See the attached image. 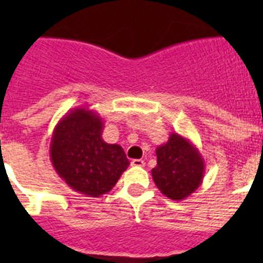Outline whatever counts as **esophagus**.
Returning <instances> with one entry per match:
<instances>
[{
    "label": "esophagus",
    "mask_w": 263,
    "mask_h": 263,
    "mask_svg": "<svg viewBox=\"0 0 263 263\" xmlns=\"http://www.w3.org/2000/svg\"><path fill=\"white\" fill-rule=\"evenodd\" d=\"M130 164L133 167H143L145 166V162L142 159H133L130 162Z\"/></svg>",
    "instance_id": "obj_1"
}]
</instances>
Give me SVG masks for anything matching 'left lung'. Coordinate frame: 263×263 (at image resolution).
Masks as SVG:
<instances>
[{
	"instance_id": "obj_1",
	"label": "left lung",
	"mask_w": 263,
	"mask_h": 263,
	"mask_svg": "<svg viewBox=\"0 0 263 263\" xmlns=\"http://www.w3.org/2000/svg\"><path fill=\"white\" fill-rule=\"evenodd\" d=\"M205 163L196 146L185 137L171 133L166 143L157 147V166L153 180L171 200H183L203 183Z\"/></svg>"
}]
</instances>
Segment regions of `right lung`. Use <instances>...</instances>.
I'll return each mask as SVG.
<instances>
[{
    "label": "right lung",
    "instance_id": "add662e5",
    "mask_svg": "<svg viewBox=\"0 0 263 263\" xmlns=\"http://www.w3.org/2000/svg\"><path fill=\"white\" fill-rule=\"evenodd\" d=\"M103 129L99 113L83 106L63 116L51 137L50 159L57 174L89 197L108 194L130 164L124 148L104 141Z\"/></svg>",
    "mask_w": 263,
    "mask_h": 263
}]
</instances>
